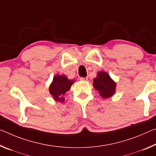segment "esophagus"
Segmentation results:
<instances>
[{"mask_svg":"<svg viewBox=\"0 0 156 156\" xmlns=\"http://www.w3.org/2000/svg\"><path fill=\"white\" fill-rule=\"evenodd\" d=\"M87 77H86V78H83V77H82V78H80V80H82V81H86V80H87Z\"/></svg>","mask_w":156,"mask_h":156,"instance_id":"1","label":"esophagus"}]
</instances>
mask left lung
Masks as SVG:
<instances>
[{
    "label": "left lung",
    "mask_w": 156,
    "mask_h": 156,
    "mask_svg": "<svg viewBox=\"0 0 156 156\" xmlns=\"http://www.w3.org/2000/svg\"><path fill=\"white\" fill-rule=\"evenodd\" d=\"M93 87L98 91L101 97L108 98L115 94L117 84L107 72L98 71L96 77L94 78Z\"/></svg>",
    "instance_id": "1"
}]
</instances>
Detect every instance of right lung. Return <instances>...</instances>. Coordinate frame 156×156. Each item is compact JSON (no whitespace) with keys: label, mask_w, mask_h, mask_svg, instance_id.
<instances>
[{"label":"right lung","mask_w":156,"mask_h":156,"mask_svg":"<svg viewBox=\"0 0 156 156\" xmlns=\"http://www.w3.org/2000/svg\"><path fill=\"white\" fill-rule=\"evenodd\" d=\"M74 80H69L65 75H56L49 86V92L56 101L63 103L65 94L70 90Z\"/></svg>","instance_id":"right-lung-1"}]
</instances>
